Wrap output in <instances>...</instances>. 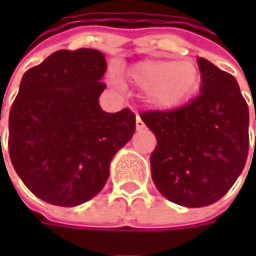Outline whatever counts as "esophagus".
<instances>
[{"label":"esophagus","mask_w":256,"mask_h":256,"mask_svg":"<svg viewBox=\"0 0 256 256\" xmlns=\"http://www.w3.org/2000/svg\"><path fill=\"white\" fill-rule=\"evenodd\" d=\"M135 126H136V130H138V131L145 128V124L142 122V120L140 118V115H138V114H136V118H135Z\"/></svg>","instance_id":"obj_1"}]
</instances>
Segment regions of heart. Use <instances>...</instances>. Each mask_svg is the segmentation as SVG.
<instances>
[{
  "instance_id": "1",
  "label": "heart",
  "mask_w": 256,
  "mask_h": 256,
  "mask_svg": "<svg viewBox=\"0 0 256 256\" xmlns=\"http://www.w3.org/2000/svg\"><path fill=\"white\" fill-rule=\"evenodd\" d=\"M131 80L148 92L150 102L158 110H174L185 104L201 82L200 68L191 61L148 60L131 70Z\"/></svg>"
}]
</instances>
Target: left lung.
<instances>
[{"label": "left lung", "mask_w": 256, "mask_h": 256, "mask_svg": "<svg viewBox=\"0 0 256 256\" xmlns=\"http://www.w3.org/2000/svg\"><path fill=\"white\" fill-rule=\"evenodd\" d=\"M198 66L196 98L175 110L141 114L156 138L151 154L155 186L190 208L221 200L241 175L250 148V111L236 80L201 56Z\"/></svg>", "instance_id": "left-lung-1"}]
</instances>
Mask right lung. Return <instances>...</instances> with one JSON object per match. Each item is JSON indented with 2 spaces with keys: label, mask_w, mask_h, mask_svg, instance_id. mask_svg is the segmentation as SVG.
<instances>
[{
  "label": "right lung",
  "mask_w": 256,
  "mask_h": 256,
  "mask_svg": "<svg viewBox=\"0 0 256 256\" xmlns=\"http://www.w3.org/2000/svg\"><path fill=\"white\" fill-rule=\"evenodd\" d=\"M105 71L98 50H61L21 80L8 121L10 158L42 201L58 206L90 201L108 180L114 155L135 132L131 110L110 114L98 104Z\"/></svg>",
  "instance_id": "obj_1"
}]
</instances>
